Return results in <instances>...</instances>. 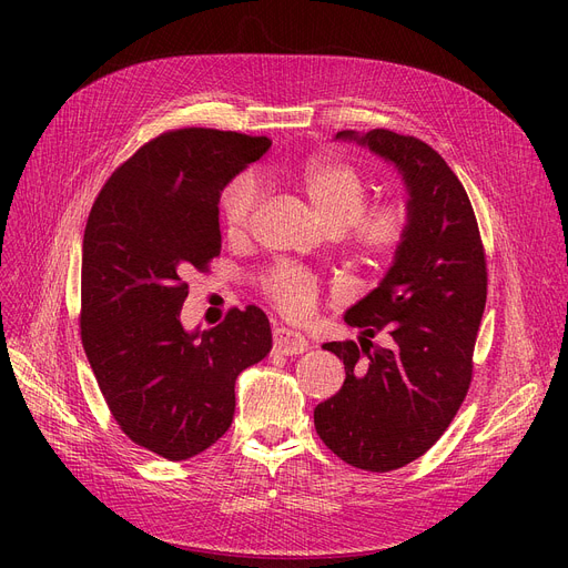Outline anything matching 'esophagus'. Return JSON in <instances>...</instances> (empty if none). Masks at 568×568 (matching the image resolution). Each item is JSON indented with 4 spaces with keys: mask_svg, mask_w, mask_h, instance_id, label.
I'll use <instances>...</instances> for the list:
<instances>
[{
    "mask_svg": "<svg viewBox=\"0 0 568 568\" xmlns=\"http://www.w3.org/2000/svg\"><path fill=\"white\" fill-rule=\"evenodd\" d=\"M274 347L285 354V356H292V354H302L308 349V341L296 334L292 329H285V326H274Z\"/></svg>",
    "mask_w": 568,
    "mask_h": 568,
    "instance_id": "1",
    "label": "esophagus"
}]
</instances>
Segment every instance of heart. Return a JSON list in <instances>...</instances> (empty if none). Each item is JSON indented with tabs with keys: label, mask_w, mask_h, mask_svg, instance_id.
<instances>
[{
	"label": "heart",
	"mask_w": 568,
	"mask_h": 568,
	"mask_svg": "<svg viewBox=\"0 0 568 568\" xmlns=\"http://www.w3.org/2000/svg\"><path fill=\"white\" fill-rule=\"evenodd\" d=\"M302 189L326 227L341 232L345 246L364 260L394 257L412 227L409 206L403 200H386L366 206L371 195L368 179L349 163L311 161L300 174ZM262 202L257 174L236 176L221 200V219L227 236L239 239L251 230ZM262 292L283 315L308 317L320 283L306 268L281 262L262 276Z\"/></svg>",
	"instance_id": "b5f03b06"
}]
</instances>
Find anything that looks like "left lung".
Returning <instances> with one entry per match:
<instances>
[{
	"label": "left lung",
	"instance_id": "left-lung-1",
	"mask_svg": "<svg viewBox=\"0 0 568 568\" xmlns=\"http://www.w3.org/2000/svg\"><path fill=\"white\" fill-rule=\"evenodd\" d=\"M336 140L398 168L412 227L379 285L345 313L364 332L359 345H322L345 364V382L315 407V430L347 465L392 471L422 458L467 396L488 294L486 253L463 184L430 144L386 129L341 131ZM379 331L393 336L392 348L372 345Z\"/></svg>",
	"mask_w": 568,
	"mask_h": 568
}]
</instances>
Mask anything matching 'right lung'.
Listing matches in <instances>:
<instances>
[{"label": "right lung", "mask_w": 568, "mask_h": 568, "mask_svg": "<svg viewBox=\"0 0 568 568\" xmlns=\"http://www.w3.org/2000/svg\"><path fill=\"white\" fill-rule=\"evenodd\" d=\"M272 140L176 129L119 165L82 239L80 336L110 414L129 439L168 460L216 444L234 416V382L272 349L257 306L230 308L204 332L179 313L193 268L221 253L223 189Z\"/></svg>", "instance_id": "obj_1"}]
</instances>
